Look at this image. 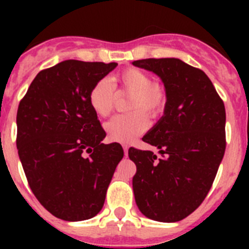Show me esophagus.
Wrapping results in <instances>:
<instances>
[{
  "mask_svg": "<svg viewBox=\"0 0 249 249\" xmlns=\"http://www.w3.org/2000/svg\"><path fill=\"white\" fill-rule=\"evenodd\" d=\"M123 152H124V156H128V147L127 146H123Z\"/></svg>",
  "mask_w": 249,
  "mask_h": 249,
  "instance_id": "34e87169",
  "label": "esophagus"
}]
</instances>
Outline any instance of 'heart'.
Instances as JSON below:
<instances>
[{
    "label": "heart",
    "mask_w": 249,
    "mask_h": 249,
    "mask_svg": "<svg viewBox=\"0 0 249 249\" xmlns=\"http://www.w3.org/2000/svg\"><path fill=\"white\" fill-rule=\"evenodd\" d=\"M113 82L120 89L131 93L128 108L131 113L117 114L105 123L107 137L113 142L129 143L146 131L148 120L158 117L167 105V91L160 82H153L148 73L136 67L126 68L113 77ZM114 87L108 78H101L92 86L89 93V103L100 117L111 113L114 106ZM136 111H135L134 109Z\"/></svg>",
    "instance_id": "heart-1"
}]
</instances>
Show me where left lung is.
I'll list each match as a JSON object with an SVG mask.
<instances>
[{
	"instance_id": "1",
	"label": "left lung",
	"mask_w": 249,
	"mask_h": 249,
	"mask_svg": "<svg viewBox=\"0 0 249 249\" xmlns=\"http://www.w3.org/2000/svg\"><path fill=\"white\" fill-rule=\"evenodd\" d=\"M132 65L160 77L167 91L163 116L142 141L152 151L128 149L138 210L147 218L178 222L206 198L226 151V109L206 73L179 58H147Z\"/></svg>"
}]
</instances>
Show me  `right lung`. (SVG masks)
I'll return each mask as SVG.
<instances>
[{
    "mask_svg": "<svg viewBox=\"0 0 249 249\" xmlns=\"http://www.w3.org/2000/svg\"><path fill=\"white\" fill-rule=\"evenodd\" d=\"M117 63L67 59L38 72L17 111V149L31 190L63 221L89 219L102 210L118 162L120 143L89 103L92 86Z\"/></svg>",
    "mask_w": 249,
    "mask_h": 249,
    "instance_id": "right-lung-1",
    "label": "right lung"
}]
</instances>
